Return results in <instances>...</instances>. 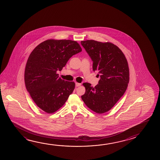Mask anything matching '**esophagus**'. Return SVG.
Listing matches in <instances>:
<instances>
[{
	"label": "esophagus",
	"instance_id": "esophagus-1",
	"mask_svg": "<svg viewBox=\"0 0 160 160\" xmlns=\"http://www.w3.org/2000/svg\"><path fill=\"white\" fill-rule=\"evenodd\" d=\"M81 85V84L80 83H78V82H76L75 83V86L76 87H79V86H80Z\"/></svg>",
	"mask_w": 160,
	"mask_h": 160
}]
</instances>
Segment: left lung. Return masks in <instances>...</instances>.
Instances as JSON below:
<instances>
[{
    "label": "left lung",
    "mask_w": 160,
    "mask_h": 160,
    "mask_svg": "<svg viewBox=\"0 0 160 160\" xmlns=\"http://www.w3.org/2000/svg\"><path fill=\"white\" fill-rule=\"evenodd\" d=\"M81 44L93 62V71H98L100 77L94 88L90 83L83 84L86 92L81 99L95 113H105L113 108L127 88L129 80L127 60L119 47L110 42L87 40L81 41Z\"/></svg>",
    "instance_id": "1"
}]
</instances>
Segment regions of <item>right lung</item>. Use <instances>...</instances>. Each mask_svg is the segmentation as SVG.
I'll return each mask as SVG.
<instances>
[{
    "label": "right lung",
    "instance_id": "add662e5",
    "mask_svg": "<svg viewBox=\"0 0 160 160\" xmlns=\"http://www.w3.org/2000/svg\"><path fill=\"white\" fill-rule=\"evenodd\" d=\"M81 51L76 41L48 39L29 55L24 72L25 85L32 99L45 112L50 114L58 110L73 92L75 82L62 80L57 71Z\"/></svg>",
    "mask_w": 160,
    "mask_h": 160
}]
</instances>
